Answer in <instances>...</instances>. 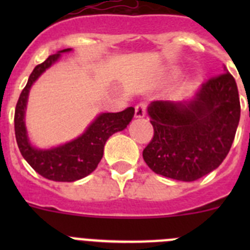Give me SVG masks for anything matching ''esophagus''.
Here are the masks:
<instances>
[{"mask_svg":"<svg viewBox=\"0 0 250 250\" xmlns=\"http://www.w3.org/2000/svg\"><path fill=\"white\" fill-rule=\"evenodd\" d=\"M146 114V105L145 103H140L135 106V118H144Z\"/></svg>","mask_w":250,"mask_h":250,"instance_id":"1","label":"esophagus"}]
</instances>
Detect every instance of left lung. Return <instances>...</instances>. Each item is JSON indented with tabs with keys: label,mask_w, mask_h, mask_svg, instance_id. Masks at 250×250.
<instances>
[{
	"label": "left lung",
	"mask_w": 250,
	"mask_h": 250,
	"mask_svg": "<svg viewBox=\"0 0 250 250\" xmlns=\"http://www.w3.org/2000/svg\"><path fill=\"white\" fill-rule=\"evenodd\" d=\"M224 74L203 83L189 100L151 101L154 136L143 151L159 175L194 182L223 163L237 132L240 103L237 83Z\"/></svg>",
	"instance_id": "left-lung-1"
}]
</instances>
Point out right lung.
Masks as SVG:
<instances>
[{
  "instance_id": "obj_1",
  "label": "right lung",
  "mask_w": 250,
  "mask_h": 250,
  "mask_svg": "<svg viewBox=\"0 0 250 250\" xmlns=\"http://www.w3.org/2000/svg\"><path fill=\"white\" fill-rule=\"evenodd\" d=\"M71 50L65 48L59 51L34 68L15 110V134L22 156L36 173L54 182H76L91 174L103 158L107 139L115 132L123 131L135 114L134 107H127L120 112H103L96 116L80 136L66 144L51 149H39L31 144L25 121L31 86L47 68L59 61L61 54Z\"/></svg>"
}]
</instances>
